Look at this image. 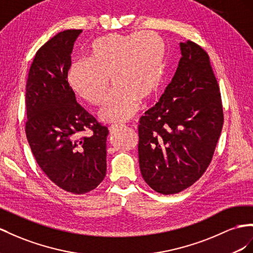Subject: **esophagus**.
I'll list each match as a JSON object with an SVG mask.
<instances>
[{"instance_id":"1","label":"esophagus","mask_w":253,"mask_h":253,"mask_svg":"<svg viewBox=\"0 0 253 253\" xmlns=\"http://www.w3.org/2000/svg\"><path fill=\"white\" fill-rule=\"evenodd\" d=\"M124 127V125L123 124H113V125H111L109 127V130L110 131H114V130H118V129H120V128H123Z\"/></svg>"}]
</instances>
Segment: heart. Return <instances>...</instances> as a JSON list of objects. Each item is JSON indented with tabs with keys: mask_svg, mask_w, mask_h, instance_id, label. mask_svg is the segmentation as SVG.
<instances>
[{
	"mask_svg": "<svg viewBox=\"0 0 253 253\" xmlns=\"http://www.w3.org/2000/svg\"><path fill=\"white\" fill-rule=\"evenodd\" d=\"M167 47L154 32L128 35L118 33L97 38L88 47V61H77L68 81L81 98L100 106L110 88H115L99 113L105 122H125L138 111L141 100L157 94Z\"/></svg>",
	"mask_w": 253,
	"mask_h": 253,
	"instance_id": "heart-1",
	"label": "heart"
}]
</instances>
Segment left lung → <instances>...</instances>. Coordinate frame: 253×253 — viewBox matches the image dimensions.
<instances>
[{"label":"left lung","instance_id":"1","mask_svg":"<svg viewBox=\"0 0 253 253\" xmlns=\"http://www.w3.org/2000/svg\"><path fill=\"white\" fill-rule=\"evenodd\" d=\"M176 73L138 126L141 174L152 189L174 194L203 175L223 126L219 85L206 51L180 42Z\"/></svg>","mask_w":253,"mask_h":253}]
</instances>
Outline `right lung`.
I'll list each match as a JSON object with an SVG mask.
<instances>
[{"label":"right lung","mask_w":253,"mask_h":253,"mask_svg":"<svg viewBox=\"0 0 253 253\" xmlns=\"http://www.w3.org/2000/svg\"><path fill=\"white\" fill-rule=\"evenodd\" d=\"M81 30L60 32L40 48L27 86L25 134L35 160L63 190L83 194L106 176L108 128L76 100L68 83L71 53Z\"/></svg>","instance_id":"add662e5"}]
</instances>
